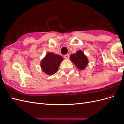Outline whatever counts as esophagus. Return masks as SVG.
<instances>
[{
	"label": "esophagus",
	"instance_id": "1",
	"mask_svg": "<svg viewBox=\"0 0 124 124\" xmlns=\"http://www.w3.org/2000/svg\"><path fill=\"white\" fill-rule=\"evenodd\" d=\"M64 57H65V58L66 59H69V54H66V55H65L64 56Z\"/></svg>",
	"mask_w": 124,
	"mask_h": 124
}]
</instances>
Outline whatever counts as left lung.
Instances as JSON below:
<instances>
[{
    "instance_id": "obj_1",
    "label": "left lung",
    "mask_w": 124,
    "mask_h": 124,
    "mask_svg": "<svg viewBox=\"0 0 124 124\" xmlns=\"http://www.w3.org/2000/svg\"><path fill=\"white\" fill-rule=\"evenodd\" d=\"M70 60L78 69L81 70L85 69L88 62L87 57L81 50H78L76 53L71 54Z\"/></svg>"
}]
</instances>
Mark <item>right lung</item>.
I'll use <instances>...</instances> for the list:
<instances>
[{
	"label": "right lung",
	"mask_w": 124,
	"mask_h": 124,
	"mask_svg": "<svg viewBox=\"0 0 124 124\" xmlns=\"http://www.w3.org/2000/svg\"><path fill=\"white\" fill-rule=\"evenodd\" d=\"M63 57L53 53H48L42 59L40 66L42 70L48 75H53L57 72Z\"/></svg>",
	"instance_id": "obj_1"
}]
</instances>
